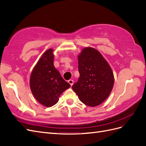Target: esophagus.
<instances>
[{"mask_svg":"<svg viewBox=\"0 0 146 146\" xmlns=\"http://www.w3.org/2000/svg\"><path fill=\"white\" fill-rule=\"evenodd\" d=\"M68 83L70 84V86H72L73 84H74V80H71V79H70V80H68Z\"/></svg>","mask_w":146,"mask_h":146,"instance_id":"esophagus-1","label":"esophagus"}]
</instances>
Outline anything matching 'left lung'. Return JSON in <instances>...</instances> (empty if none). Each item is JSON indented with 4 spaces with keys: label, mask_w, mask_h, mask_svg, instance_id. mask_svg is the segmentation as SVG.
Returning <instances> with one entry per match:
<instances>
[{
    "label": "left lung",
    "mask_w": 146,
    "mask_h": 146,
    "mask_svg": "<svg viewBox=\"0 0 146 146\" xmlns=\"http://www.w3.org/2000/svg\"><path fill=\"white\" fill-rule=\"evenodd\" d=\"M80 77L72 86L82 102L90 107L100 105L114 85L112 69L96 48L85 47L78 56Z\"/></svg>",
    "instance_id": "obj_1"
}]
</instances>
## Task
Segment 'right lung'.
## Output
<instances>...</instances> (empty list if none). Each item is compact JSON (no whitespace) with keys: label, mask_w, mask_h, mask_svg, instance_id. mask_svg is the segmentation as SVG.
Masks as SVG:
<instances>
[{"label":"right lung","mask_w":146,"mask_h":146,"mask_svg":"<svg viewBox=\"0 0 146 146\" xmlns=\"http://www.w3.org/2000/svg\"><path fill=\"white\" fill-rule=\"evenodd\" d=\"M54 49L42 54L34 67L30 78V86L35 98L46 107L58 102L60 96L70 88L54 65Z\"/></svg>","instance_id":"obj_1"}]
</instances>
